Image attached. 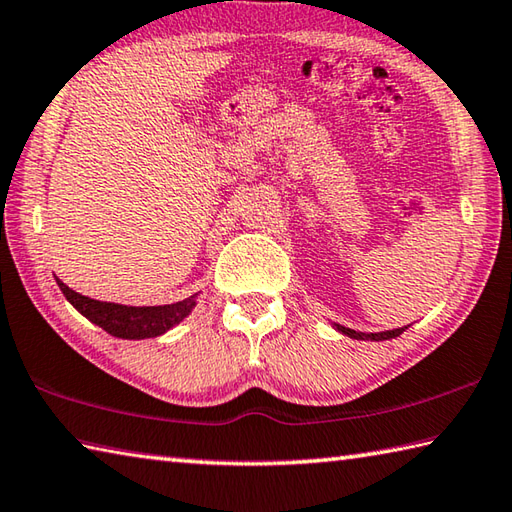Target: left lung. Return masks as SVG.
<instances>
[{
    "label": "left lung",
    "instance_id": "1",
    "mask_svg": "<svg viewBox=\"0 0 512 512\" xmlns=\"http://www.w3.org/2000/svg\"><path fill=\"white\" fill-rule=\"evenodd\" d=\"M403 329H405V327H403ZM403 329L383 331V333H358V331H353V329L340 327V324H338V331H342V333H345V336H349V338H356V340H389V338H396V336H401Z\"/></svg>",
    "mask_w": 512,
    "mask_h": 512
}]
</instances>
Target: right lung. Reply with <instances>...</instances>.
Returning <instances> with one entry per match:
<instances>
[{"mask_svg":"<svg viewBox=\"0 0 512 512\" xmlns=\"http://www.w3.org/2000/svg\"><path fill=\"white\" fill-rule=\"evenodd\" d=\"M60 291L64 297L76 306V309L89 318L98 327L116 338L127 340H141V338H156L172 329L176 322H181L185 315L192 311L194 300L176 302V304H163V306H123L91 300L87 295H80L69 288L64 282L58 280Z\"/></svg>","mask_w":512,"mask_h":512,"instance_id":"add662e5","label":"right lung"}]
</instances>
